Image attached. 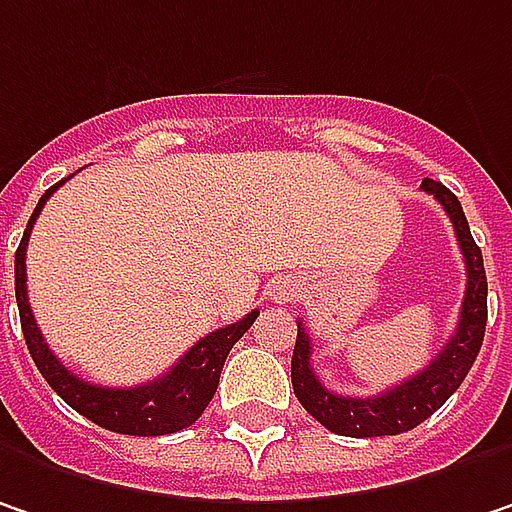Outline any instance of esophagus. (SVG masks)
Listing matches in <instances>:
<instances>
[{
  "label": "esophagus",
  "mask_w": 512,
  "mask_h": 512,
  "mask_svg": "<svg viewBox=\"0 0 512 512\" xmlns=\"http://www.w3.org/2000/svg\"><path fill=\"white\" fill-rule=\"evenodd\" d=\"M296 296H299V284L293 278H278V281L269 284V299L275 304L293 302Z\"/></svg>",
  "instance_id": "34e87169"
}]
</instances>
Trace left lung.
<instances>
[{"label":"left lung","mask_w":512,"mask_h":512,"mask_svg":"<svg viewBox=\"0 0 512 512\" xmlns=\"http://www.w3.org/2000/svg\"><path fill=\"white\" fill-rule=\"evenodd\" d=\"M422 190L431 193L440 202L451 225L457 234V246L466 260V296L460 307V319L454 334L448 337V343L442 351L416 375H410L407 381L395 384L393 390L369 398H357V395H337L322 387V381L316 378L313 366H310V337L307 328L299 319V337H296V349H293V390L296 398L302 401V407L328 431L340 434V437H393L413 431L419 422H425L431 413H437L442 404L454 395V390L463 384V378L469 375L481 343H484V331H487V272H484V255L472 240L466 213L460 208L457 196L442 187L440 181L425 178Z\"/></svg>","instance_id":"8db88e82"}]
</instances>
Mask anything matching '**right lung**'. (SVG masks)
<instances>
[{"label": "right lung", "mask_w": 512, "mask_h": 512, "mask_svg": "<svg viewBox=\"0 0 512 512\" xmlns=\"http://www.w3.org/2000/svg\"><path fill=\"white\" fill-rule=\"evenodd\" d=\"M61 184L49 187L40 196L37 208H34L28 225H25L17 257H14L17 307H20V322H23L28 354H31L34 366L40 369V375L46 378V384L61 395L75 413L87 416L90 422H96L105 431L131 434V437H163V434L184 431L187 425H193L205 413V407H208L216 387H219V372L225 366L228 351L234 349V343L252 328V322L257 319V310L246 313L234 325L210 331L208 337H202L169 372H163L161 378H155L149 384L117 390V387H99V384L81 381L75 372H70L55 357V351L46 346V340H43V334H40V328L34 322L31 304H28V290H25V246H28L31 228H34L40 210L46 205V199Z\"/></svg>", "instance_id": "1"}]
</instances>
